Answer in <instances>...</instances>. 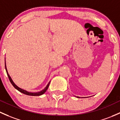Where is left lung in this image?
I'll use <instances>...</instances> for the list:
<instances>
[{"label":"left lung","mask_w":120,"mask_h":120,"mask_svg":"<svg viewBox=\"0 0 120 120\" xmlns=\"http://www.w3.org/2000/svg\"><path fill=\"white\" fill-rule=\"evenodd\" d=\"M77 98H80V97H77Z\"/></svg>","instance_id":"left-lung-1"}]
</instances>
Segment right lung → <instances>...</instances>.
<instances>
[{
  "label": "right lung",
  "instance_id": "add662e5",
  "mask_svg": "<svg viewBox=\"0 0 120 120\" xmlns=\"http://www.w3.org/2000/svg\"><path fill=\"white\" fill-rule=\"evenodd\" d=\"M5 68H6V72H7V76L8 77V79H9L10 82H11V84H12V86H13L14 87H15V89H17V90H18L19 91H20L21 93H23L24 94H26V95H30V96H40V95H42V94H44V93L46 92V91L47 90V89H48V87H49V85L50 84V82L48 83V84H47V86H46V87H45V89H43L42 90H41V91H39V92H37V93H31V92H29L25 90H23V89H21V88L19 87L18 86L16 85L15 84L14 82H13V80H12V79H11V78L10 77V75L8 74V71H7V67H6V60H5Z\"/></svg>",
  "mask_w": 120,
  "mask_h": 120
}]
</instances>
